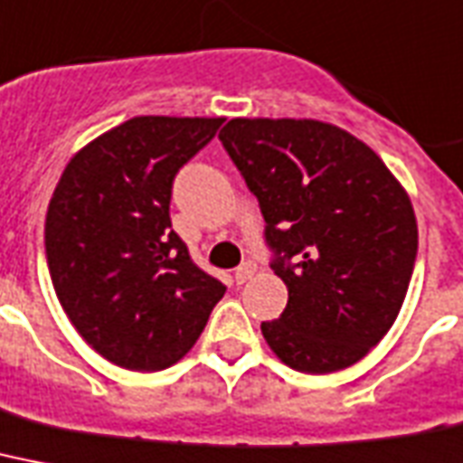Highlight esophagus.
I'll return each instance as SVG.
<instances>
[{"label": "esophagus", "mask_w": 463, "mask_h": 463, "mask_svg": "<svg viewBox=\"0 0 463 463\" xmlns=\"http://www.w3.org/2000/svg\"><path fill=\"white\" fill-rule=\"evenodd\" d=\"M254 273H257V264H251V261H244V264L240 266L238 270H235V283H238V285L247 283V280H250Z\"/></svg>", "instance_id": "34e87169"}]
</instances>
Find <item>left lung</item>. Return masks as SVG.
Wrapping results in <instances>:
<instances>
[{"label": "left lung", "instance_id": "1", "mask_svg": "<svg viewBox=\"0 0 463 463\" xmlns=\"http://www.w3.org/2000/svg\"><path fill=\"white\" fill-rule=\"evenodd\" d=\"M225 152L259 199L270 269L288 307L261 323L273 354L302 373H333L392 328L414 273L411 199L383 159L314 118H231Z\"/></svg>", "mask_w": 463, "mask_h": 463}]
</instances>
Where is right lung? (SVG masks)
Listing matches in <instances>:
<instances>
[{
    "label": "right lung",
    "mask_w": 463,
    "mask_h": 463,
    "mask_svg": "<svg viewBox=\"0 0 463 463\" xmlns=\"http://www.w3.org/2000/svg\"><path fill=\"white\" fill-rule=\"evenodd\" d=\"M223 118L135 116L85 145L49 199L44 250L66 317L107 362L161 371L193 349L225 285L171 228V187Z\"/></svg>",
    "instance_id": "add662e5"
}]
</instances>
